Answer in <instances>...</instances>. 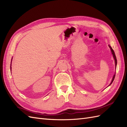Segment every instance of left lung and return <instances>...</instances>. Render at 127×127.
<instances>
[{"instance_id":"1","label":"left lung","mask_w":127,"mask_h":127,"mask_svg":"<svg viewBox=\"0 0 127 127\" xmlns=\"http://www.w3.org/2000/svg\"><path fill=\"white\" fill-rule=\"evenodd\" d=\"M108 45H109V48H110V49H111V53H112V55H113V58H114V61H115V67H116V68H117V58H116V55H115V53H114V51H113V50L112 49V47H111V45H110V44H109ZM115 75H116V72H115L114 74V75H113V78H112V80H111V83L109 84V85L108 86H107V87H109V86H110V85H111V84H112V83H113V80H114V78H115Z\"/></svg>"}]
</instances>
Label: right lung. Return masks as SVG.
<instances>
[{
    "label": "right lung",
    "instance_id": "obj_1",
    "mask_svg": "<svg viewBox=\"0 0 127 127\" xmlns=\"http://www.w3.org/2000/svg\"><path fill=\"white\" fill-rule=\"evenodd\" d=\"M12 59H13V58H11V63H10V71H11V61H12Z\"/></svg>",
    "mask_w": 127,
    "mask_h": 127
}]
</instances>
